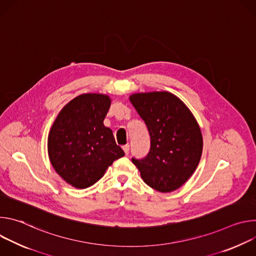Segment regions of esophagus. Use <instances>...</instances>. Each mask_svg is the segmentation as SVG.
<instances>
[{
	"label": "esophagus",
	"instance_id": "obj_1",
	"mask_svg": "<svg viewBox=\"0 0 256 256\" xmlns=\"http://www.w3.org/2000/svg\"><path fill=\"white\" fill-rule=\"evenodd\" d=\"M122 149H124V151L126 155H128V152H130V146H128V144H126V146H124Z\"/></svg>",
	"mask_w": 256,
	"mask_h": 256
}]
</instances>
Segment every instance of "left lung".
I'll return each mask as SVG.
<instances>
[{"label":"left lung","instance_id":"obj_1","mask_svg":"<svg viewBox=\"0 0 256 256\" xmlns=\"http://www.w3.org/2000/svg\"><path fill=\"white\" fill-rule=\"evenodd\" d=\"M130 101L151 136L148 156L132 163L144 184L160 192L184 186L196 171L202 153L200 128L190 108L167 91L134 93Z\"/></svg>","mask_w":256,"mask_h":256}]
</instances>
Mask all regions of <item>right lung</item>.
Returning <instances> with one entry per match:
<instances>
[{
	"instance_id": "1",
	"label": "right lung",
	"mask_w": 256,
	"mask_h": 256,
	"mask_svg": "<svg viewBox=\"0 0 256 256\" xmlns=\"http://www.w3.org/2000/svg\"><path fill=\"white\" fill-rule=\"evenodd\" d=\"M112 99L85 93L66 104L48 138L50 161L56 172L75 188H87L104 175L114 161L124 156L112 130L103 120Z\"/></svg>"
}]
</instances>
